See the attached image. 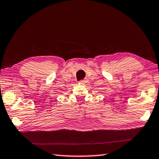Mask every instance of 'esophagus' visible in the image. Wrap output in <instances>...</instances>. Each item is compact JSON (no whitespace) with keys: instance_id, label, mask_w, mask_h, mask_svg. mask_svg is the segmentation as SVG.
Returning <instances> with one entry per match:
<instances>
[{"instance_id":"obj_1","label":"esophagus","mask_w":159,"mask_h":159,"mask_svg":"<svg viewBox=\"0 0 159 159\" xmlns=\"http://www.w3.org/2000/svg\"><path fill=\"white\" fill-rule=\"evenodd\" d=\"M86 83V80H81L79 81V84H81V85H84Z\"/></svg>"}]
</instances>
